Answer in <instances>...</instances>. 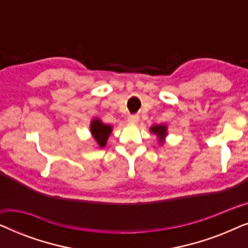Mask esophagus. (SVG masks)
<instances>
[{
    "label": "esophagus",
    "mask_w": 248,
    "mask_h": 248,
    "mask_svg": "<svg viewBox=\"0 0 248 248\" xmlns=\"http://www.w3.org/2000/svg\"><path fill=\"white\" fill-rule=\"evenodd\" d=\"M127 121L130 122V123H138L139 116H138V115H130V116L127 117Z\"/></svg>",
    "instance_id": "1"
}]
</instances>
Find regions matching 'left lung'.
<instances>
[{"instance_id": "8db88e82", "label": "left lung", "mask_w": 248, "mask_h": 248, "mask_svg": "<svg viewBox=\"0 0 248 248\" xmlns=\"http://www.w3.org/2000/svg\"><path fill=\"white\" fill-rule=\"evenodd\" d=\"M151 132H154L157 135L160 137V141L164 140V137L166 135V130H167V126H165V125H157V126H152L151 128Z\"/></svg>"}]
</instances>
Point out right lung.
<instances>
[{"label":"right lung","instance_id":"add662e5","mask_svg":"<svg viewBox=\"0 0 248 248\" xmlns=\"http://www.w3.org/2000/svg\"><path fill=\"white\" fill-rule=\"evenodd\" d=\"M90 130L93 135V139L99 144V147H105L107 139L111 132V127L109 125L103 124L99 120H93V123H91Z\"/></svg>","mask_w":248,"mask_h":248}]
</instances>
